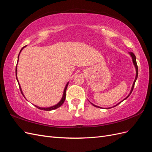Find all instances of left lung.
<instances>
[{
  "mask_svg": "<svg viewBox=\"0 0 152 152\" xmlns=\"http://www.w3.org/2000/svg\"><path fill=\"white\" fill-rule=\"evenodd\" d=\"M129 54L131 55V58H132V63H133V65H134V67H135V69H136V77H135V79H134V82H133V84H132V87H131V91H130V93H129V94H128V96H127V97L126 98H124L122 101H121V102H119L118 103H117V104H115V106H113V107H116V106H117L118 104H120L121 102H122L124 100H125V99H126L129 96H130V94H131V93H132V90H133V88H134V84H135V82H136V79H137V75H138V68H137V63H136V56H135V55L134 54V53H131V52H129ZM91 103V102H90ZM92 104H93L94 107H97V108H102V107H99V106H96V105H95V104H94L93 103H91ZM112 108V107H109V108H107V109L108 108Z\"/></svg>",
  "mask_w": 152,
  "mask_h": 152,
  "instance_id": "1",
  "label": "left lung"
}]
</instances>
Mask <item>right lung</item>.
Segmentation results:
<instances>
[{
	"label": "right lung",
	"instance_id": "obj_1",
	"mask_svg": "<svg viewBox=\"0 0 152 152\" xmlns=\"http://www.w3.org/2000/svg\"><path fill=\"white\" fill-rule=\"evenodd\" d=\"M25 47H26V45H25V46H24L23 48L21 49V50H20V52L19 54H18L17 65H18V60H19V56H20V53H21V50H22ZM16 80H17V81H18V84H19V87H20V91H21V94H23V96H24V98L26 99V98L25 97V96H24V94H23V93L22 89H21V86H20V83H19V81H18V77H17V65H16ZM68 83H69V82H67V84H66V86H65V89H64V91H63V96H62V98H61V100L59 101V102L57 104H56L55 105L52 106V107H39V106H37V105H35V104L34 105V104H33L35 106V107H37V108L40 109V110H45V111H50V110H55V109H56V108H59V107H61V106L63 104L64 102H65V98H66V89H67V87H68ZM26 100H27V99H26Z\"/></svg>",
	"mask_w": 152,
	"mask_h": 152
}]
</instances>
